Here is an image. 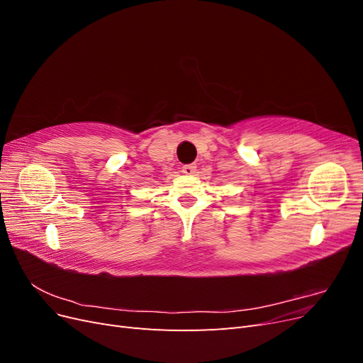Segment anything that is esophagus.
Masks as SVG:
<instances>
[{
	"label": "esophagus",
	"mask_w": 363,
	"mask_h": 363,
	"mask_svg": "<svg viewBox=\"0 0 363 363\" xmlns=\"http://www.w3.org/2000/svg\"><path fill=\"white\" fill-rule=\"evenodd\" d=\"M182 172L186 175H195L196 164H184V167L182 168Z\"/></svg>",
	"instance_id": "1"
}]
</instances>
